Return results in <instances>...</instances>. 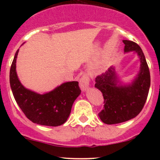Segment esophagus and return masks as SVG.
Instances as JSON below:
<instances>
[{"label": "esophagus", "instance_id": "obj_1", "mask_svg": "<svg viewBox=\"0 0 160 160\" xmlns=\"http://www.w3.org/2000/svg\"><path fill=\"white\" fill-rule=\"evenodd\" d=\"M89 83H90V78L88 77V74L84 73L83 74L80 79V87L83 91H86L89 88Z\"/></svg>", "mask_w": 160, "mask_h": 160}]
</instances>
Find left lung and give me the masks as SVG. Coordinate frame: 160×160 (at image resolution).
<instances>
[{
  "mask_svg": "<svg viewBox=\"0 0 160 160\" xmlns=\"http://www.w3.org/2000/svg\"><path fill=\"white\" fill-rule=\"evenodd\" d=\"M125 52L135 51L140 59V71L132 84L118 83L114 67L95 79V88L101 90L104 100L103 110L98 114L108 125L125 122L136 117L145 105L150 87V72L144 53L137 43L123 40Z\"/></svg>",
  "mask_w": 160,
  "mask_h": 160,
  "instance_id": "8db88e82",
  "label": "left lung"
}]
</instances>
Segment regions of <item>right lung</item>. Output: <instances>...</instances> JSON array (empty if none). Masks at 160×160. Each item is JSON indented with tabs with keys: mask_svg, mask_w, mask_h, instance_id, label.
<instances>
[{
	"mask_svg": "<svg viewBox=\"0 0 160 160\" xmlns=\"http://www.w3.org/2000/svg\"><path fill=\"white\" fill-rule=\"evenodd\" d=\"M10 70V85L16 102L33 123L46 126H59L67 122L72 104L81 90L77 81L67 82L49 93L39 94L26 89L21 83L16 72V59Z\"/></svg>",
	"mask_w": 160,
	"mask_h": 160,
	"instance_id": "right-lung-1",
	"label": "right lung"
}]
</instances>
